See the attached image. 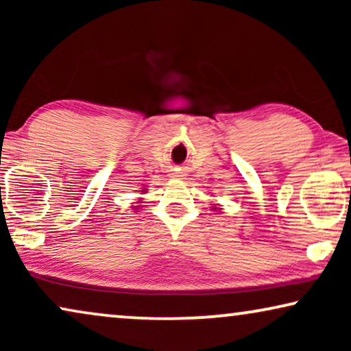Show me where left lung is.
Segmentation results:
<instances>
[{
    "instance_id": "obj_1",
    "label": "left lung",
    "mask_w": 351,
    "mask_h": 351,
    "mask_svg": "<svg viewBox=\"0 0 351 351\" xmlns=\"http://www.w3.org/2000/svg\"><path fill=\"white\" fill-rule=\"evenodd\" d=\"M215 209H217V208H214V210H215Z\"/></svg>"
}]
</instances>
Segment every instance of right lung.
<instances>
[{"label": "right lung", "instance_id": "right-lung-1", "mask_svg": "<svg viewBox=\"0 0 351 351\" xmlns=\"http://www.w3.org/2000/svg\"><path fill=\"white\" fill-rule=\"evenodd\" d=\"M142 193H145V189L142 190ZM138 203H143V201H138ZM138 208H141V206H136V208H132V209H138Z\"/></svg>", "mask_w": 351, "mask_h": 351}]
</instances>
